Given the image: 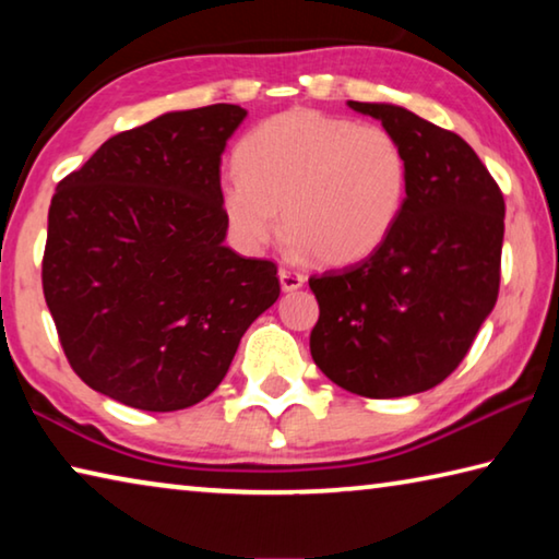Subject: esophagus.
Here are the masks:
<instances>
[{"instance_id": "obj_1", "label": "esophagus", "mask_w": 559, "mask_h": 559, "mask_svg": "<svg viewBox=\"0 0 559 559\" xmlns=\"http://www.w3.org/2000/svg\"><path fill=\"white\" fill-rule=\"evenodd\" d=\"M278 281H281V288L286 290V293L298 290L302 283H306V278H302L298 271H290V269H281L278 271Z\"/></svg>"}]
</instances>
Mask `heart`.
Segmentation results:
<instances>
[{"label":"heart","mask_w":559,"mask_h":559,"mask_svg":"<svg viewBox=\"0 0 559 559\" xmlns=\"http://www.w3.org/2000/svg\"><path fill=\"white\" fill-rule=\"evenodd\" d=\"M222 182L234 239L259 251L290 231L298 253L349 266L380 249L409 194V163L390 130L293 108L246 132Z\"/></svg>","instance_id":"1"}]
</instances>
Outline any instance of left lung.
<instances>
[{"label":"left lung","mask_w":559,"mask_h":559,"mask_svg":"<svg viewBox=\"0 0 559 559\" xmlns=\"http://www.w3.org/2000/svg\"><path fill=\"white\" fill-rule=\"evenodd\" d=\"M347 106L400 140L409 194L372 257L308 281L320 306L310 355L353 394H419L456 370L496 306L506 202L456 132L392 103Z\"/></svg>","instance_id":"1"}]
</instances>
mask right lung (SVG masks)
<instances>
[{
	"mask_svg": "<svg viewBox=\"0 0 559 559\" xmlns=\"http://www.w3.org/2000/svg\"><path fill=\"white\" fill-rule=\"evenodd\" d=\"M246 110H173L103 143L56 187L44 296L73 372L132 409L210 396L278 300L276 263L224 243L222 153Z\"/></svg>",
	"mask_w": 559,
	"mask_h": 559,
	"instance_id": "obj_1",
	"label": "right lung"
}]
</instances>
